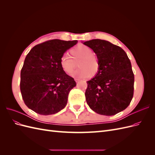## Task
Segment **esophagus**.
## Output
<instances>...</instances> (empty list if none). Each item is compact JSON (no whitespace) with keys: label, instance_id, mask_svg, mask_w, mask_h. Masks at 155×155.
I'll use <instances>...</instances> for the list:
<instances>
[{"label":"esophagus","instance_id":"34e87169","mask_svg":"<svg viewBox=\"0 0 155 155\" xmlns=\"http://www.w3.org/2000/svg\"><path fill=\"white\" fill-rule=\"evenodd\" d=\"M79 80H80V79L75 78V81H76V82H78V81H79Z\"/></svg>","mask_w":155,"mask_h":155}]
</instances>
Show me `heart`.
<instances>
[{
  "mask_svg": "<svg viewBox=\"0 0 155 155\" xmlns=\"http://www.w3.org/2000/svg\"><path fill=\"white\" fill-rule=\"evenodd\" d=\"M72 59L68 55H63L60 59V66L63 71L72 74L77 67H79L74 73L78 78H88L96 76L100 70V61L97 56L93 54V50L87 46L79 45L70 50Z\"/></svg>",
  "mask_w": 155,
  "mask_h": 155,
  "instance_id": "b5f03b06",
  "label": "heart"
}]
</instances>
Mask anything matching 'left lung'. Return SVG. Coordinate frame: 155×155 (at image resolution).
Listing matches in <instances>:
<instances>
[{"instance_id":"8db88e82","label":"left lung","mask_w":155,"mask_h":155,"mask_svg":"<svg viewBox=\"0 0 155 155\" xmlns=\"http://www.w3.org/2000/svg\"><path fill=\"white\" fill-rule=\"evenodd\" d=\"M96 54L100 67L87 81L86 101L97 114L112 116L125 110L133 99L134 76L130 59L120 46L101 39L84 43Z\"/></svg>"}]
</instances>
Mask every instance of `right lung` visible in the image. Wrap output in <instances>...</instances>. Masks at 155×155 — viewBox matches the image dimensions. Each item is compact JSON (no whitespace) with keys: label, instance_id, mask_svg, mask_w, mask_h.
I'll list each match as a JSON object with an SVG mask.
<instances>
[{"label":"right lung","instance_id":"add662e5","mask_svg":"<svg viewBox=\"0 0 155 155\" xmlns=\"http://www.w3.org/2000/svg\"><path fill=\"white\" fill-rule=\"evenodd\" d=\"M77 43L49 40L35 45L27 54L21 71L20 89L25 105L36 113L54 114L66 106L76 83L61 68L60 59Z\"/></svg>","mask_w":155,"mask_h":155}]
</instances>
